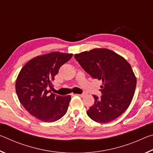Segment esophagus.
Wrapping results in <instances>:
<instances>
[{
	"label": "esophagus",
	"mask_w": 153,
	"mask_h": 153,
	"mask_svg": "<svg viewBox=\"0 0 153 153\" xmlns=\"http://www.w3.org/2000/svg\"><path fill=\"white\" fill-rule=\"evenodd\" d=\"M76 95H77V96H79V97H84L85 96V94H77Z\"/></svg>",
	"instance_id": "obj_1"
}]
</instances>
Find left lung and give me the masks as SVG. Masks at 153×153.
Returning <instances> with one entry per match:
<instances>
[{
    "mask_svg": "<svg viewBox=\"0 0 153 153\" xmlns=\"http://www.w3.org/2000/svg\"><path fill=\"white\" fill-rule=\"evenodd\" d=\"M75 59L93 79L102 81V95L94 98L87 115L98 123L115 120L130 105L136 78L129 63L122 56L107 48H94L76 54Z\"/></svg>",
    "mask_w": 153,
    "mask_h": 153,
    "instance_id": "1",
    "label": "left lung"
}]
</instances>
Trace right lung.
Returning <instances> with one entry per match:
<instances>
[{"instance_id":"add662e5","label":"right lung","mask_w":153,"mask_h":153,"mask_svg":"<svg viewBox=\"0 0 153 153\" xmlns=\"http://www.w3.org/2000/svg\"><path fill=\"white\" fill-rule=\"evenodd\" d=\"M72 54L53 52L36 56L21 69L15 90L21 104L29 113L41 121L54 122L66 113L71 96L52 93V81L59 69L69 61Z\"/></svg>"}]
</instances>
